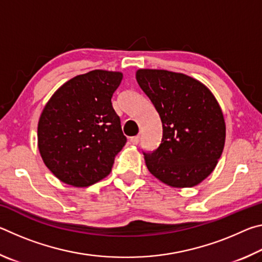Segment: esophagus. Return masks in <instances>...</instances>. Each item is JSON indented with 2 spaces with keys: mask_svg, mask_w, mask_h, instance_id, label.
<instances>
[{
  "mask_svg": "<svg viewBox=\"0 0 262 262\" xmlns=\"http://www.w3.org/2000/svg\"><path fill=\"white\" fill-rule=\"evenodd\" d=\"M139 141H140V135H136V136L130 137V143H132V144L136 145L137 143H139Z\"/></svg>",
  "mask_w": 262,
  "mask_h": 262,
  "instance_id": "esophagus-1",
  "label": "esophagus"
}]
</instances>
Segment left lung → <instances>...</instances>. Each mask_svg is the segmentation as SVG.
Wrapping results in <instances>:
<instances>
[{
  "mask_svg": "<svg viewBox=\"0 0 262 262\" xmlns=\"http://www.w3.org/2000/svg\"><path fill=\"white\" fill-rule=\"evenodd\" d=\"M136 81L163 125L161 145L144 152L149 172L171 187L199 185L214 171L224 149L219 101L205 84L181 73L139 69Z\"/></svg>",
  "mask_w": 262,
  "mask_h": 262,
  "instance_id": "8db88e82",
  "label": "left lung"
}]
</instances>
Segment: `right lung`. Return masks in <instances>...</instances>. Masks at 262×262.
Returning <instances> with one entry per match:
<instances>
[{"mask_svg":"<svg viewBox=\"0 0 262 262\" xmlns=\"http://www.w3.org/2000/svg\"><path fill=\"white\" fill-rule=\"evenodd\" d=\"M122 73L92 70L61 85L38 122V148L45 165L62 183L88 187L110 174L126 144L111 98Z\"/></svg>","mask_w":262,"mask_h":262,"instance_id":"obj_1","label":"right lung"}]
</instances>
